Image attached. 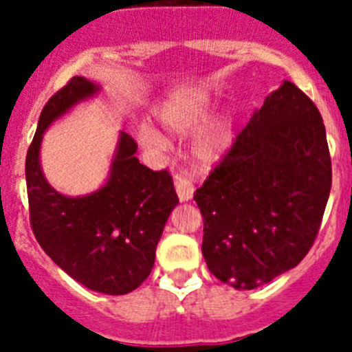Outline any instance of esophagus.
Returning a JSON list of instances; mask_svg holds the SVG:
<instances>
[{"label": "esophagus", "mask_w": 352, "mask_h": 352, "mask_svg": "<svg viewBox=\"0 0 352 352\" xmlns=\"http://www.w3.org/2000/svg\"><path fill=\"white\" fill-rule=\"evenodd\" d=\"M176 192H178V197L182 203L190 201L192 195H194V183L188 178H178L176 179Z\"/></svg>", "instance_id": "34e87169"}]
</instances>
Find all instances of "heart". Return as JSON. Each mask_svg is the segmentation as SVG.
Instances as JSON below:
<instances>
[{"instance_id":"b5f03b06","label":"heart","mask_w":352,"mask_h":352,"mask_svg":"<svg viewBox=\"0 0 352 352\" xmlns=\"http://www.w3.org/2000/svg\"><path fill=\"white\" fill-rule=\"evenodd\" d=\"M208 114V98L203 95L192 96V98H179V100L173 102L167 107L162 109L160 120L164 123L167 130L174 133H186L194 130L195 126L201 125V121L206 118ZM142 138L146 142L153 146H162L164 141L153 130L146 129L142 132ZM227 141H229V135H227V130L219 126V129H213L211 132H208L206 135L199 139V142L195 144V158H197L203 166H210L213 164L219 155L226 149Z\"/></svg>"}]
</instances>
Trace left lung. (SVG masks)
<instances>
[{
	"label": "left lung",
	"instance_id": "8db88e82",
	"mask_svg": "<svg viewBox=\"0 0 352 352\" xmlns=\"http://www.w3.org/2000/svg\"><path fill=\"white\" fill-rule=\"evenodd\" d=\"M329 190L321 113L284 80L194 194L210 272L236 289H256L298 266L316 241Z\"/></svg>",
	"mask_w": 352,
	"mask_h": 352
}]
</instances>
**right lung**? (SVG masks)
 Instances as JSON below:
<instances>
[{
  "label": "right lung",
  "mask_w": 352,
  "mask_h": 352,
  "mask_svg": "<svg viewBox=\"0 0 352 352\" xmlns=\"http://www.w3.org/2000/svg\"><path fill=\"white\" fill-rule=\"evenodd\" d=\"M98 86L72 77L42 109L26 155L30 223L43 252L74 280L104 294H126L148 278L170 211L179 203L173 178L135 157L138 142L121 132L109 179L82 197L56 192L40 169V142L52 121Z\"/></svg>",
  "instance_id": "1"
}]
</instances>
